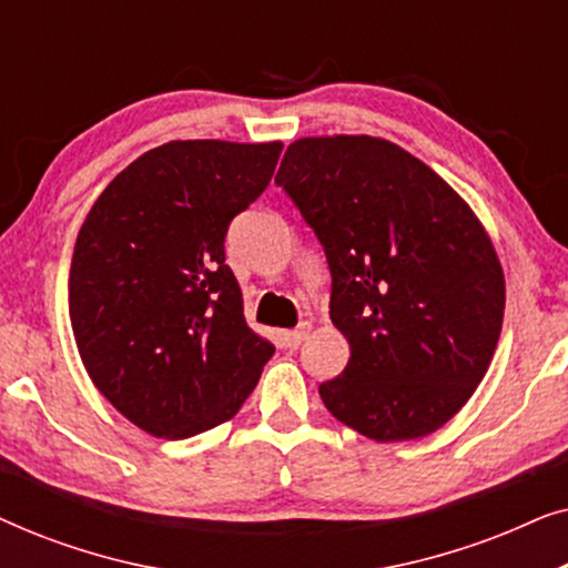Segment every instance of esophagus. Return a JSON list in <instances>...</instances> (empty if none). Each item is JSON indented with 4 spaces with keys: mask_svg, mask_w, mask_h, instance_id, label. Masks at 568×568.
Returning <instances> with one entry per match:
<instances>
[{
    "mask_svg": "<svg viewBox=\"0 0 568 568\" xmlns=\"http://www.w3.org/2000/svg\"><path fill=\"white\" fill-rule=\"evenodd\" d=\"M307 331H310V325L307 323H302L300 328H294V331H284L282 333V344L286 346V348H297L302 341L307 338Z\"/></svg>",
    "mask_w": 568,
    "mask_h": 568,
    "instance_id": "esophagus-1",
    "label": "esophagus"
}]
</instances>
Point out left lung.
I'll use <instances>...</instances> for the list:
<instances>
[{
	"mask_svg": "<svg viewBox=\"0 0 568 568\" xmlns=\"http://www.w3.org/2000/svg\"><path fill=\"white\" fill-rule=\"evenodd\" d=\"M276 185L331 268V321L352 346L325 408L375 442L426 437L494 359L504 274L470 206L414 154L375 136H310Z\"/></svg>",
	"mask_w": 568,
	"mask_h": 568,
	"instance_id": "8db88e82",
	"label": "left lung"
}]
</instances>
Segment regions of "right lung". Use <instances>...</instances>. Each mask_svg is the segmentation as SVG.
<instances>
[{
  "instance_id": "add662e5",
  "label": "right lung",
  "mask_w": 568,
  "mask_h": 568,
  "mask_svg": "<svg viewBox=\"0 0 568 568\" xmlns=\"http://www.w3.org/2000/svg\"><path fill=\"white\" fill-rule=\"evenodd\" d=\"M278 154V142H168L121 170L82 222L69 268L77 348L146 434L189 439L227 422L274 356L247 328L224 237Z\"/></svg>"
}]
</instances>
